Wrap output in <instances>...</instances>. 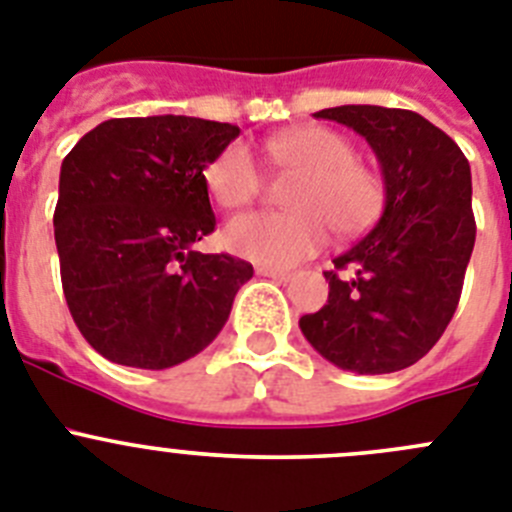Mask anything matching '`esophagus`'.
<instances>
[{"instance_id":"esophagus-1","label":"esophagus","mask_w":512,"mask_h":512,"mask_svg":"<svg viewBox=\"0 0 512 512\" xmlns=\"http://www.w3.org/2000/svg\"><path fill=\"white\" fill-rule=\"evenodd\" d=\"M257 273H260L262 278L278 280V283H288L290 280V273H285V270H275V267H257Z\"/></svg>"}]
</instances>
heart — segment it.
<instances>
[{
  "instance_id": "obj_1",
  "label": "heart",
  "mask_w": 512,
  "mask_h": 512,
  "mask_svg": "<svg viewBox=\"0 0 512 512\" xmlns=\"http://www.w3.org/2000/svg\"><path fill=\"white\" fill-rule=\"evenodd\" d=\"M267 160L298 173L288 186L290 211H252L227 224L224 242L234 255L262 267L298 265L329 239L354 237L375 224L385 206V183L377 170L359 163L352 142L329 127H296L265 140ZM211 199L239 209L257 199L262 173L245 142H229L204 170Z\"/></svg>"
}]
</instances>
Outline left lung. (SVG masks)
I'll return each instance as SVG.
<instances>
[{
	"mask_svg": "<svg viewBox=\"0 0 512 512\" xmlns=\"http://www.w3.org/2000/svg\"><path fill=\"white\" fill-rule=\"evenodd\" d=\"M365 137L385 178L380 222L334 257L329 301L301 331L331 365L385 375L416 365L459 306L474 247L472 173L446 132L408 109H321Z\"/></svg>",
	"mask_w": 512,
	"mask_h": 512,
	"instance_id": "1",
	"label": "left lung"
}]
</instances>
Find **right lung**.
<instances>
[{"mask_svg":"<svg viewBox=\"0 0 512 512\" xmlns=\"http://www.w3.org/2000/svg\"><path fill=\"white\" fill-rule=\"evenodd\" d=\"M239 135L199 117L107 119L63 158L53 227L68 311L109 362L165 370L227 324L252 265L204 255V170Z\"/></svg>","mask_w":512,"mask_h":512,"instance_id":"add662e5","label":"right lung"}]
</instances>
